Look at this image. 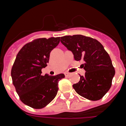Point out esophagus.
I'll return each mask as SVG.
<instances>
[{
	"mask_svg": "<svg viewBox=\"0 0 126 126\" xmlns=\"http://www.w3.org/2000/svg\"><path fill=\"white\" fill-rule=\"evenodd\" d=\"M64 75H65V77H68L70 75V73H64Z\"/></svg>",
	"mask_w": 126,
	"mask_h": 126,
	"instance_id": "obj_1",
	"label": "esophagus"
}]
</instances>
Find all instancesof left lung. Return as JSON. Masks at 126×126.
Returning a JSON list of instances; mask_svg holds the SVG:
<instances>
[{"label":"left lung","instance_id":"left-lung-1","mask_svg":"<svg viewBox=\"0 0 126 126\" xmlns=\"http://www.w3.org/2000/svg\"><path fill=\"white\" fill-rule=\"evenodd\" d=\"M61 42L76 61L84 62L81 65L85 75H80V81L73 85L76 93L90 100H100L110 88L115 73L109 53L96 39L81 34L62 36Z\"/></svg>","mask_w":126,"mask_h":126}]
</instances>
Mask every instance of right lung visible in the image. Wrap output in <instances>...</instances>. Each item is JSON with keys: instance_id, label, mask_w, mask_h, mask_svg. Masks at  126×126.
<instances>
[{"instance_id": "right-lung-1", "label": "right lung", "mask_w": 126, "mask_h": 126, "mask_svg": "<svg viewBox=\"0 0 126 126\" xmlns=\"http://www.w3.org/2000/svg\"><path fill=\"white\" fill-rule=\"evenodd\" d=\"M60 42V37L37 38L26 43L17 53L11 69L16 91L23 103L35 109L45 107L57 95L58 83L64 74L42 75L47 65L51 51Z\"/></svg>"}]
</instances>
